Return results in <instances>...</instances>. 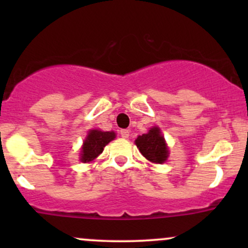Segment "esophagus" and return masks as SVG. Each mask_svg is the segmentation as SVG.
I'll return each instance as SVG.
<instances>
[{
	"mask_svg": "<svg viewBox=\"0 0 248 248\" xmlns=\"http://www.w3.org/2000/svg\"><path fill=\"white\" fill-rule=\"evenodd\" d=\"M120 135H121V138L128 139V138H129V130H128V129H121L120 130Z\"/></svg>",
	"mask_w": 248,
	"mask_h": 248,
	"instance_id": "esophagus-1",
	"label": "esophagus"
}]
</instances>
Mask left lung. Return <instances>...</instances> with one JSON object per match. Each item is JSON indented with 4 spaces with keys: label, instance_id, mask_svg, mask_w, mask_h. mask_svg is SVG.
Instances as JSON below:
<instances>
[{
    "label": "left lung",
    "instance_id": "obj_1",
    "mask_svg": "<svg viewBox=\"0 0 248 248\" xmlns=\"http://www.w3.org/2000/svg\"><path fill=\"white\" fill-rule=\"evenodd\" d=\"M142 155L154 163H163L168 157V147L162 136L160 128L154 127L147 134L140 135L135 140Z\"/></svg>",
    "mask_w": 248,
    "mask_h": 248
}]
</instances>
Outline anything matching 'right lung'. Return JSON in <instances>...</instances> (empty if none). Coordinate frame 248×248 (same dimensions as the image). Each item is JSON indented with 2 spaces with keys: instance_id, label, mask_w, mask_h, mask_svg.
Returning <instances> with one entry per match:
<instances>
[{
  "instance_id": "1",
  "label": "right lung",
  "mask_w": 248,
  "mask_h": 248,
  "mask_svg": "<svg viewBox=\"0 0 248 248\" xmlns=\"http://www.w3.org/2000/svg\"><path fill=\"white\" fill-rule=\"evenodd\" d=\"M115 138L114 132H101V130H91L88 133L84 146L81 148L80 160L84 163L91 162L98 157L102 153L105 146Z\"/></svg>"
}]
</instances>
